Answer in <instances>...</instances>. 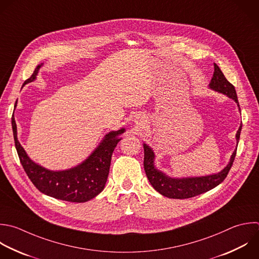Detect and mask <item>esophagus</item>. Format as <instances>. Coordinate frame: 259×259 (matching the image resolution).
Here are the masks:
<instances>
[{
  "label": "esophagus",
  "instance_id": "1",
  "mask_svg": "<svg viewBox=\"0 0 259 259\" xmlns=\"http://www.w3.org/2000/svg\"><path fill=\"white\" fill-rule=\"evenodd\" d=\"M135 122L137 123V124H139V125H141L143 122H144V120L142 119V118H140V117H137L136 119H135Z\"/></svg>",
  "mask_w": 259,
  "mask_h": 259
}]
</instances>
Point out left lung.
<instances>
[{"label":"left lung","instance_id":"left-lung-1","mask_svg":"<svg viewBox=\"0 0 259 259\" xmlns=\"http://www.w3.org/2000/svg\"><path fill=\"white\" fill-rule=\"evenodd\" d=\"M213 67H214V72L210 80V83L208 85L209 88L217 92L223 93L227 95L229 98L233 99L237 103L240 110L235 87L226 79V77L224 76V74L222 73L218 65L213 64ZM241 128H242V124L239 126V130L236 134L237 145L239 143ZM144 153H145L144 168H145L146 175L150 183L152 184V186L155 188V190H157L162 195L167 196L169 198H177V199L193 197L195 195L206 192L214 188L215 186H218L227 177L236 156V150H235L231 156V159L228 165L219 173L206 175V176H199V177L172 178L167 176L165 173H163L162 171L158 170L155 167V164H154L155 154L147 144H144Z\"/></svg>","mask_w":259,"mask_h":259}]
</instances>
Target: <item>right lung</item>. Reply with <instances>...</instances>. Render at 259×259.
I'll return each mask as SVG.
<instances>
[{
    "instance_id": "obj_1",
    "label": "right lung",
    "mask_w": 259,
    "mask_h": 259,
    "mask_svg": "<svg viewBox=\"0 0 259 259\" xmlns=\"http://www.w3.org/2000/svg\"><path fill=\"white\" fill-rule=\"evenodd\" d=\"M41 65H38L29 79L23 85L36 79ZM12 128L15 147L20 162L34 186L42 193L57 199L71 202H85L98 195L107 181L111 156L121 140L118 138L125 132L124 128L112 131L105 135L99 146L81 164L74 168L53 171L33 162L21 146L17 138V125L12 117Z\"/></svg>"
}]
</instances>
